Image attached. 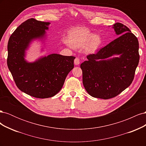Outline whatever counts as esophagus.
I'll use <instances>...</instances> for the list:
<instances>
[{
    "instance_id": "34e87169",
    "label": "esophagus",
    "mask_w": 146,
    "mask_h": 146,
    "mask_svg": "<svg viewBox=\"0 0 146 146\" xmlns=\"http://www.w3.org/2000/svg\"><path fill=\"white\" fill-rule=\"evenodd\" d=\"M80 59H79L78 58H76V59L74 60V64L76 65H78L79 64H80Z\"/></svg>"
}]
</instances>
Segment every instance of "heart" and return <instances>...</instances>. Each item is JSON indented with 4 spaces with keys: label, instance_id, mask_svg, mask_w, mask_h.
I'll return each mask as SVG.
<instances>
[{
    "label": "heart",
    "instance_id": "b5f03b06",
    "mask_svg": "<svg viewBox=\"0 0 146 146\" xmlns=\"http://www.w3.org/2000/svg\"><path fill=\"white\" fill-rule=\"evenodd\" d=\"M67 42L72 47L80 48L84 46L86 51L93 52L101 46L102 39L98 34H91L89 29L77 27L70 31Z\"/></svg>",
    "mask_w": 146,
    "mask_h": 146
}]
</instances>
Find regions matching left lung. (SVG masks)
<instances>
[{
	"instance_id": "8db88e82",
	"label": "left lung",
	"mask_w": 146,
	"mask_h": 146,
	"mask_svg": "<svg viewBox=\"0 0 146 146\" xmlns=\"http://www.w3.org/2000/svg\"><path fill=\"white\" fill-rule=\"evenodd\" d=\"M113 28L117 38L96 53L87 55L80 65L83 84L93 98H114L129 87L133 80L139 63V42L134 34L123 24L117 23ZM114 54L119 57L108 59Z\"/></svg>"
}]
</instances>
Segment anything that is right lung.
<instances>
[{
	"label": "right lung",
	"mask_w": 146,
	"mask_h": 146,
	"mask_svg": "<svg viewBox=\"0 0 146 146\" xmlns=\"http://www.w3.org/2000/svg\"><path fill=\"white\" fill-rule=\"evenodd\" d=\"M49 24L33 18L27 19L15 30L8 42L7 65L17 87L36 98H48L58 93L74 68L76 58L53 54L33 63L24 59L30 42L44 38Z\"/></svg>",
	"instance_id": "right-lung-1"
}]
</instances>
